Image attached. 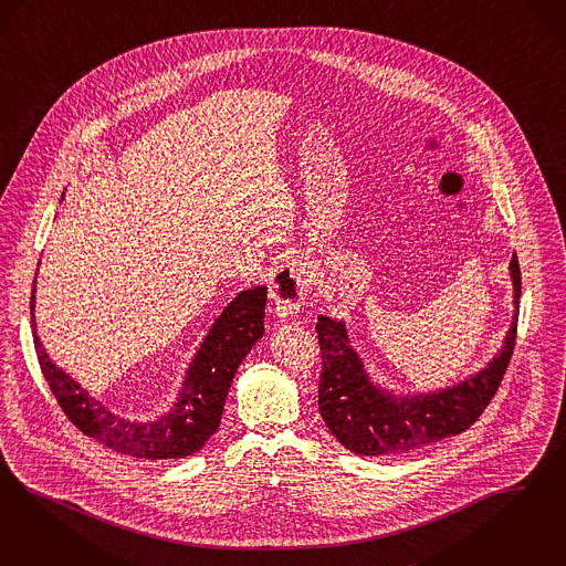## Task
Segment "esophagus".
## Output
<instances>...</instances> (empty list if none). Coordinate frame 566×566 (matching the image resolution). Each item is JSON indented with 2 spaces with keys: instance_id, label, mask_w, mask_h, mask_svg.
<instances>
[{
  "instance_id": "1",
  "label": "esophagus",
  "mask_w": 566,
  "mask_h": 566,
  "mask_svg": "<svg viewBox=\"0 0 566 566\" xmlns=\"http://www.w3.org/2000/svg\"><path fill=\"white\" fill-rule=\"evenodd\" d=\"M311 290V274L300 258H292L274 271L271 279V300L276 318L287 321L300 313V306Z\"/></svg>"
}]
</instances>
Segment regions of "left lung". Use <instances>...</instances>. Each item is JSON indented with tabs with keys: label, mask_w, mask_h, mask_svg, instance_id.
<instances>
[{
	"label": "left lung",
	"mask_w": 566,
	"mask_h": 566,
	"mask_svg": "<svg viewBox=\"0 0 566 566\" xmlns=\"http://www.w3.org/2000/svg\"><path fill=\"white\" fill-rule=\"evenodd\" d=\"M514 314L502 348L486 367L432 392H397L369 376L350 346L344 321L318 314L316 334L323 355L318 411L329 432L356 455H398L468 430L502 384L516 342L521 266L510 260Z\"/></svg>",
	"instance_id": "left-lung-1"
}]
</instances>
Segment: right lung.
<instances>
[{"mask_svg": "<svg viewBox=\"0 0 566 566\" xmlns=\"http://www.w3.org/2000/svg\"><path fill=\"white\" fill-rule=\"evenodd\" d=\"M35 287L31 292V327L43 377L64 416L85 437L138 460H180L197 453L216 434L232 377L253 344L264 335L266 287L237 293L213 321L208 335L190 360L178 397L168 411L155 419H129L113 413L63 371L43 348L35 321Z\"/></svg>", "mask_w": 566, "mask_h": 566, "instance_id": "add662e5", "label": "right lung"}]
</instances>
